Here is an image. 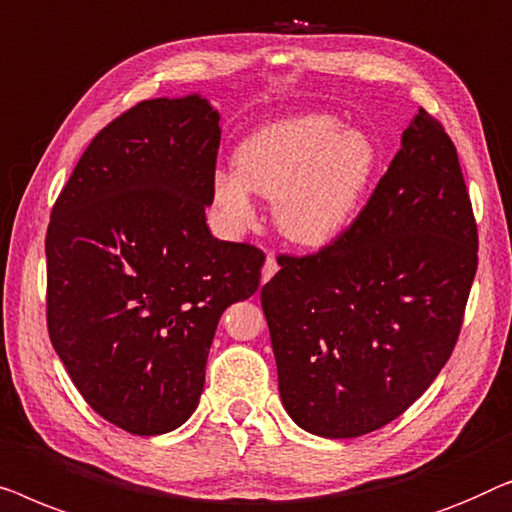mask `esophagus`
<instances>
[{
    "label": "esophagus",
    "instance_id": "1",
    "mask_svg": "<svg viewBox=\"0 0 512 512\" xmlns=\"http://www.w3.org/2000/svg\"><path fill=\"white\" fill-rule=\"evenodd\" d=\"M278 271V262L273 255H266V262H264V269H262V283H269V280L276 276Z\"/></svg>",
    "mask_w": 512,
    "mask_h": 512
}]
</instances>
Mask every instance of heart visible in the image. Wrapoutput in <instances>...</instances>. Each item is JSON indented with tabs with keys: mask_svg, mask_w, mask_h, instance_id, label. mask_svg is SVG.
Listing matches in <instances>:
<instances>
[{
	"mask_svg": "<svg viewBox=\"0 0 512 512\" xmlns=\"http://www.w3.org/2000/svg\"><path fill=\"white\" fill-rule=\"evenodd\" d=\"M236 169L213 174V201L232 234L255 225L253 190L273 199L278 232L325 248L348 229L376 183L383 155L371 132L329 113L266 122L239 143Z\"/></svg>",
	"mask_w": 512,
	"mask_h": 512,
	"instance_id": "b5f03b06",
	"label": "heart"
}]
</instances>
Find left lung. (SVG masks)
Here are the masks:
<instances>
[{
  "instance_id": "8db88e82",
  "label": "left lung",
  "mask_w": 512,
  "mask_h": 512,
  "mask_svg": "<svg viewBox=\"0 0 512 512\" xmlns=\"http://www.w3.org/2000/svg\"><path fill=\"white\" fill-rule=\"evenodd\" d=\"M262 308L287 415L322 438L397 420L452 355L478 227L455 143L420 109L357 220L320 253L280 257Z\"/></svg>"
}]
</instances>
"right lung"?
Wrapping results in <instances>:
<instances>
[{
  "mask_svg": "<svg viewBox=\"0 0 512 512\" xmlns=\"http://www.w3.org/2000/svg\"><path fill=\"white\" fill-rule=\"evenodd\" d=\"M218 148L208 99H146L92 139L50 213V341L90 408L129 434L197 410L220 315L259 287L264 255L206 225Z\"/></svg>",
  "mask_w": 512,
  "mask_h": 512,
  "instance_id": "right-lung-1",
  "label": "right lung"
}]
</instances>
